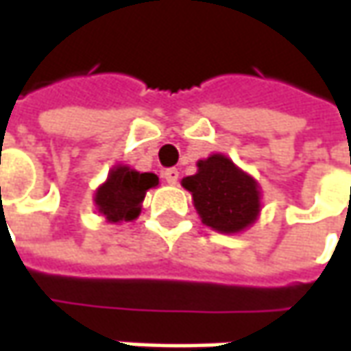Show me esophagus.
Segmentation results:
<instances>
[{
	"label": "esophagus",
	"mask_w": 351,
	"mask_h": 351,
	"mask_svg": "<svg viewBox=\"0 0 351 351\" xmlns=\"http://www.w3.org/2000/svg\"><path fill=\"white\" fill-rule=\"evenodd\" d=\"M163 178H165L169 184H176V180H178V171H176V169H167V171H163Z\"/></svg>",
	"instance_id": "34e87169"
}]
</instances>
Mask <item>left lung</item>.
Wrapping results in <instances>:
<instances>
[{
    "label": "left lung",
    "instance_id": "1",
    "mask_svg": "<svg viewBox=\"0 0 351 351\" xmlns=\"http://www.w3.org/2000/svg\"><path fill=\"white\" fill-rule=\"evenodd\" d=\"M202 223L234 234L256 223L261 211L259 184L223 154L197 161V173L182 178Z\"/></svg>",
    "mask_w": 351,
    "mask_h": 351
}]
</instances>
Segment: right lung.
Here are the masks:
<instances>
[{"instance_id": "1", "label": "right lung", "mask_w": 351, "mask_h": 351, "mask_svg": "<svg viewBox=\"0 0 351 351\" xmlns=\"http://www.w3.org/2000/svg\"><path fill=\"white\" fill-rule=\"evenodd\" d=\"M157 184L159 178L154 173L117 165L109 171L106 182L95 190L94 204L109 223L134 221L142 211L145 192Z\"/></svg>"}]
</instances>
